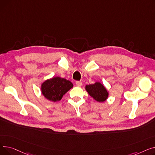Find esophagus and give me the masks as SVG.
<instances>
[{
    "label": "esophagus",
    "mask_w": 155,
    "mask_h": 155,
    "mask_svg": "<svg viewBox=\"0 0 155 155\" xmlns=\"http://www.w3.org/2000/svg\"><path fill=\"white\" fill-rule=\"evenodd\" d=\"M76 85L77 86H78V87H80V86H82V82H80V81H77V82H76Z\"/></svg>",
    "instance_id": "esophagus-1"
}]
</instances>
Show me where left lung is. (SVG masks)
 <instances>
[{
	"label": "left lung",
	"mask_w": 155,
	"mask_h": 155,
	"mask_svg": "<svg viewBox=\"0 0 155 155\" xmlns=\"http://www.w3.org/2000/svg\"><path fill=\"white\" fill-rule=\"evenodd\" d=\"M86 91L92 97L98 102H104L108 97V92L106 89L100 82L86 85Z\"/></svg>",
	"instance_id": "1"
}]
</instances>
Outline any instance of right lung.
I'll return each instance as SVG.
<instances>
[{
	"instance_id": "right-lung-1",
	"label": "right lung",
	"mask_w": 155,
	"mask_h": 155,
	"mask_svg": "<svg viewBox=\"0 0 155 155\" xmlns=\"http://www.w3.org/2000/svg\"><path fill=\"white\" fill-rule=\"evenodd\" d=\"M73 86V84L69 80L58 77H54L43 83L41 92L47 99L56 102L60 101L63 95Z\"/></svg>"
}]
</instances>
